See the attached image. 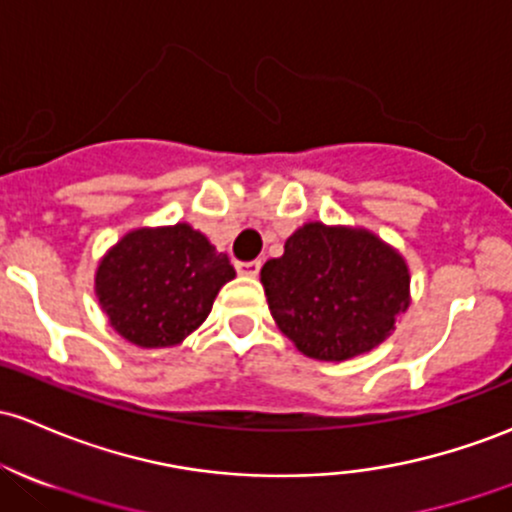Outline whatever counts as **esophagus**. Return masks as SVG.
Listing matches in <instances>:
<instances>
[{"label":"esophagus","instance_id":"obj_1","mask_svg":"<svg viewBox=\"0 0 512 512\" xmlns=\"http://www.w3.org/2000/svg\"><path fill=\"white\" fill-rule=\"evenodd\" d=\"M236 273L246 278H256L258 271H261V261H236Z\"/></svg>","mask_w":512,"mask_h":512}]
</instances>
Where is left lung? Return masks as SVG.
<instances>
[{"label": "left lung", "instance_id": "8db88e82", "mask_svg": "<svg viewBox=\"0 0 512 512\" xmlns=\"http://www.w3.org/2000/svg\"><path fill=\"white\" fill-rule=\"evenodd\" d=\"M268 310L305 356L346 361L386 342L410 305L405 258L368 229L310 222L261 268Z\"/></svg>", "mask_w": 512, "mask_h": 512}]
</instances>
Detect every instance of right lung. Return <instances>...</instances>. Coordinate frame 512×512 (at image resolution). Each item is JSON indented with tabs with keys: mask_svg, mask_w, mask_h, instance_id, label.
Wrapping results in <instances>:
<instances>
[{
	"mask_svg": "<svg viewBox=\"0 0 512 512\" xmlns=\"http://www.w3.org/2000/svg\"><path fill=\"white\" fill-rule=\"evenodd\" d=\"M234 276L227 254L180 222L124 234L97 266L95 293L126 342L163 349L207 320L217 293Z\"/></svg>",
	"mask_w": 512,
	"mask_h": 512,
	"instance_id": "add662e5",
	"label": "right lung"
}]
</instances>
